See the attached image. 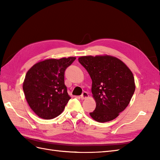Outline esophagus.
Listing matches in <instances>:
<instances>
[{"label":"esophagus","instance_id":"esophagus-1","mask_svg":"<svg viewBox=\"0 0 160 160\" xmlns=\"http://www.w3.org/2000/svg\"><path fill=\"white\" fill-rule=\"evenodd\" d=\"M89 98V94L87 92V91H84V92L82 93V95L80 96V98L82 100L87 99V98Z\"/></svg>","mask_w":160,"mask_h":160}]
</instances>
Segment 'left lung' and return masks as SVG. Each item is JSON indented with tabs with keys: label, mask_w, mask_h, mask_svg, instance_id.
Returning <instances> with one entry per match:
<instances>
[{
	"label": "left lung",
	"mask_w": 160,
	"mask_h": 160,
	"mask_svg": "<svg viewBox=\"0 0 160 160\" xmlns=\"http://www.w3.org/2000/svg\"><path fill=\"white\" fill-rule=\"evenodd\" d=\"M92 80L91 92L96 103L91 117L98 122L116 118L128 105L135 89L133 74L117 58L87 56L78 58Z\"/></svg>",
	"instance_id": "8db88e82"
}]
</instances>
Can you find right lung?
Instances as JSON below:
<instances>
[{
    "label": "right lung",
    "mask_w": 160,
    "mask_h": 160,
    "mask_svg": "<svg viewBox=\"0 0 160 160\" xmlns=\"http://www.w3.org/2000/svg\"><path fill=\"white\" fill-rule=\"evenodd\" d=\"M76 58L40 61L27 72L22 89L29 106L38 117L50 120L62 113L71 99L64 84V71Z\"/></svg>",
    "instance_id": "add662e5"
}]
</instances>
